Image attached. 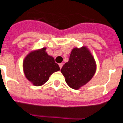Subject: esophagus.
<instances>
[{
	"mask_svg": "<svg viewBox=\"0 0 123 123\" xmlns=\"http://www.w3.org/2000/svg\"><path fill=\"white\" fill-rule=\"evenodd\" d=\"M63 64L62 63H60V64H59V66H60V69H61V68H62V66H63Z\"/></svg>",
	"mask_w": 123,
	"mask_h": 123,
	"instance_id": "esophagus-1",
	"label": "esophagus"
}]
</instances>
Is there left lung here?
<instances>
[{
  "mask_svg": "<svg viewBox=\"0 0 123 123\" xmlns=\"http://www.w3.org/2000/svg\"><path fill=\"white\" fill-rule=\"evenodd\" d=\"M96 70L95 60L86 47L74 48L69 61L61 69L67 84L75 90L88 83Z\"/></svg>",
  "mask_w": 123,
  "mask_h": 123,
  "instance_id": "8db88e82",
  "label": "left lung"
}]
</instances>
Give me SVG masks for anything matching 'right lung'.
<instances>
[{
    "label": "right lung",
    "mask_w": 123,
    "mask_h": 123,
    "mask_svg": "<svg viewBox=\"0 0 123 123\" xmlns=\"http://www.w3.org/2000/svg\"><path fill=\"white\" fill-rule=\"evenodd\" d=\"M46 48L31 51L25 57L23 67L27 79L34 86H42L53 73L60 70L53 57L45 51Z\"/></svg>",
    "instance_id": "right-lung-1"
}]
</instances>
